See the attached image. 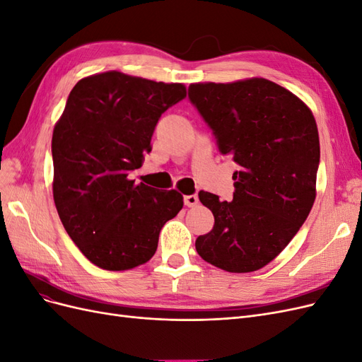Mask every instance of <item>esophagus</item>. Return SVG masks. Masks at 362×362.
<instances>
[{"label": "esophagus", "instance_id": "esophagus-1", "mask_svg": "<svg viewBox=\"0 0 362 362\" xmlns=\"http://www.w3.org/2000/svg\"><path fill=\"white\" fill-rule=\"evenodd\" d=\"M198 202H199L198 194H187V196H184V204L187 205V206H194V205H198Z\"/></svg>", "mask_w": 362, "mask_h": 362}]
</instances>
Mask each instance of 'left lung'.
<instances>
[{"instance_id":"8db88e82","label":"left lung","mask_w":362,"mask_h":362,"mask_svg":"<svg viewBox=\"0 0 362 362\" xmlns=\"http://www.w3.org/2000/svg\"><path fill=\"white\" fill-rule=\"evenodd\" d=\"M189 98L237 163L234 198L201 190L214 226L196 238L210 264L247 273L275 259L308 217L315 199L320 141L313 112L286 87L266 78L194 83Z\"/></svg>"}]
</instances>
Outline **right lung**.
<instances>
[{
    "instance_id": "obj_1",
    "label": "right lung",
    "mask_w": 362,
    "mask_h": 362,
    "mask_svg": "<svg viewBox=\"0 0 362 362\" xmlns=\"http://www.w3.org/2000/svg\"><path fill=\"white\" fill-rule=\"evenodd\" d=\"M181 83L117 71L74 86L52 133V194L83 255L105 270H129L154 257L161 228L182 208L177 190L129 180L161 115L184 100Z\"/></svg>"
}]
</instances>
